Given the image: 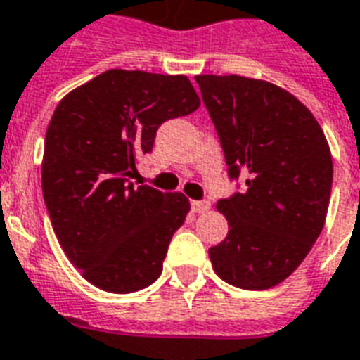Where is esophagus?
Listing matches in <instances>:
<instances>
[{
    "label": "esophagus",
    "instance_id": "34e87169",
    "mask_svg": "<svg viewBox=\"0 0 360 360\" xmlns=\"http://www.w3.org/2000/svg\"><path fill=\"white\" fill-rule=\"evenodd\" d=\"M191 210H193L195 214H205V212L210 210V200H193V202H191Z\"/></svg>",
    "mask_w": 360,
    "mask_h": 360
}]
</instances>
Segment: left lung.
<instances>
[{"instance_id": "1", "label": "left lung", "mask_w": 360, "mask_h": 360, "mask_svg": "<svg viewBox=\"0 0 360 360\" xmlns=\"http://www.w3.org/2000/svg\"><path fill=\"white\" fill-rule=\"evenodd\" d=\"M244 191L218 200L227 238L208 250L216 274L261 291L293 274L321 235L333 189V158L321 125L289 91L246 77H195Z\"/></svg>"}]
</instances>
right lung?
Instances as JSON below:
<instances>
[{"mask_svg": "<svg viewBox=\"0 0 360 360\" xmlns=\"http://www.w3.org/2000/svg\"><path fill=\"white\" fill-rule=\"evenodd\" d=\"M199 105L184 75L110 69L56 107L41 169L44 205L69 261L103 291L133 293L160 278L189 200L129 178L160 125Z\"/></svg>", "mask_w": 360, "mask_h": 360, "instance_id": "1", "label": "right lung"}]
</instances>
